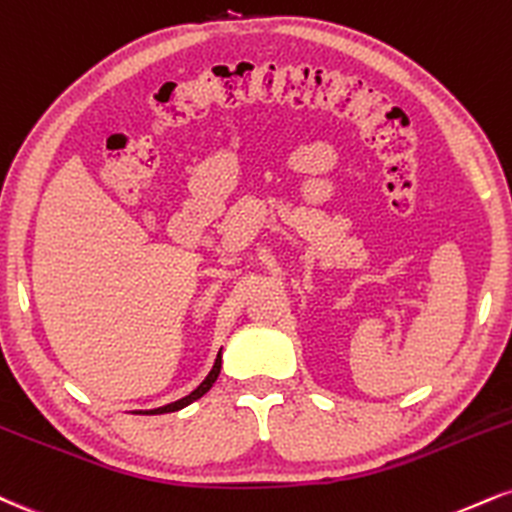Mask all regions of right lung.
I'll use <instances>...</instances> for the list:
<instances>
[{
  "mask_svg": "<svg viewBox=\"0 0 512 512\" xmlns=\"http://www.w3.org/2000/svg\"><path fill=\"white\" fill-rule=\"evenodd\" d=\"M219 372H221V350H219L217 360H214V367L209 369V374H207V377H205V381H202V384L197 386L195 391H190L186 398L176 400V403L162 405V408H155V410H145V415H164V412H176V410L186 408V405H190V403H195L197 398H202V396H205V393H207L209 389H212V386H214V381H217V377H219Z\"/></svg>",
  "mask_w": 512,
  "mask_h": 512,
  "instance_id": "obj_1",
  "label": "right lung"
}]
</instances>
